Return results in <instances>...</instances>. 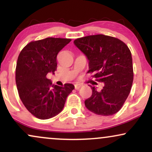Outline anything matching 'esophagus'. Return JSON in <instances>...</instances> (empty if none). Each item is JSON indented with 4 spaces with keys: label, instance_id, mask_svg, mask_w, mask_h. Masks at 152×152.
<instances>
[{
    "label": "esophagus",
    "instance_id": "1",
    "mask_svg": "<svg viewBox=\"0 0 152 152\" xmlns=\"http://www.w3.org/2000/svg\"><path fill=\"white\" fill-rule=\"evenodd\" d=\"M81 86L82 85L81 84V83H76V84L74 85L75 88H76V89H79V88H81Z\"/></svg>",
    "mask_w": 152,
    "mask_h": 152
}]
</instances>
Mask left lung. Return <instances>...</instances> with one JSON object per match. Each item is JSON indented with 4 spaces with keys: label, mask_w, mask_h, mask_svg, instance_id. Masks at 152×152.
Segmentation results:
<instances>
[{
    "label": "left lung",
    "mask_w": 152,
    "mask_h": 152,
    "mask_svg": "<svg viewBox=\"0 0 152 152\" xmlns=\"http://www.w3.org/2000/svg\"><path fill=\"white\" fill-rule=\"evenodd\" d=\"M74 44L86 56L88 71L104 87L98 91L91 86L92 95L85 100L90 111L102 116L118 112L126 102L134 80L132 53L118 38L98 34L79 38Z\"/></svg>",
    "instance_id": "1"
}]
</instances>
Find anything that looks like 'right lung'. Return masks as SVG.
<instances>
[{"label": "right lung", "instance_id": "right-lung-1", "mask_svg": "<svg viewBox=\"0 0 152 152\" xmlns=\"http://www.w3.org/2000/svg\"><path fill=\"white\" fill-rule=\"evenodd\" d=\"M71 38H46L28 43L18 57L15 83L20 100L28 111L39 119H48L62 111L71 83L55 85L46 78L56 71L57 54Z\"/></svg>", "mask_w": 152, "mask_h": 152}]
</instances>
